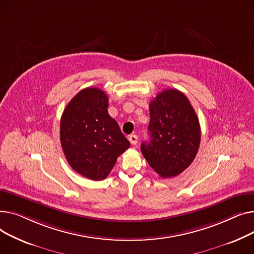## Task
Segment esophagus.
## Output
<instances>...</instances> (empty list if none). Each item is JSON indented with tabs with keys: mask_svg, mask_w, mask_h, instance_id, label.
Returning a JSON list of instances; mask_svg holds the SVG:
<instances>
[{
	"mask_svg": "<svg viewBox=\"0 0 254 254\" xmlns=\"http://www.w3.org/2000/svg\"><path fill=\"white\" fill-rule=\"evenodd\" d=\"M129 141H130L131 144L135 145L137 143V141H138V137L135 135V134H132V135L129 136Z\"/></svg>",
	"mask_w": 254,
	"mask_h": 254,
	"instance_id": "esophagus-1",
	"label": "esophagus"
}]
</instances>
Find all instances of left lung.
Here are the masks:
<instances>
[{"label":"left lung","mask_w":254,"mask_h":254,"mask_svg":"<svg viewBox=\"0 0 254 254\" xmlns=\"http://www.w3.org/2000/svg\"><path fill=\"white\" fill-rule=\"evenodd\" d=\"M150 141L141 153L163 178L186 170L195 159L201 140L199 119L188 97L176 89H166L150 102Z\"/></svg>","instance_id":"obj_1"}]
</instances>
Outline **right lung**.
Wrapping results in <instances>:
<instances>
[{"label":"right lung","instance_id":"1","mask_svg":"<svg viewBox=\"0 0 254 254\" xmlns=\"http://www.w3.org/2000/svg\"><path fill=\"white\" fill-rule=\"evenodd\" d=\"M108 108L106 92L85 88L68 102L61 120L66 161L74 171L92 181L104 180L117 158L130 146Z\"/></svg>","mask_w":254,"mask_h":254}]
</instances>
